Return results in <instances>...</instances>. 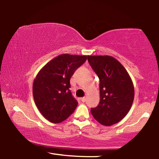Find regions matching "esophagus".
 I'll return each mask as SVG.
<instances>
[{"label":"esophagus","instance_id":"esophagus-1","mask_svg":"<svg viewBox=\"0 0 159 159\" xmlns=\"http://www.w3.org/2000/svg\"><path fill=\"white\" fill-rule=\"evenodd\" d=\"M80 99H81V101H82V102H85V101H86V98H85V97H82V98H80Z\"/></svg>","mask_w":159,"mask_h":159}]
</instances>
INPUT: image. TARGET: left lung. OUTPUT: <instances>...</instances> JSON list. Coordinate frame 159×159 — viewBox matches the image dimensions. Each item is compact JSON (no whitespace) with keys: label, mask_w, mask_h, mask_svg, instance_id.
<instances>
[{"label":"left lung","mask_w":159,"mask_h":159,"mask_svg":"<svg viewBox=\"0 0 159 159\" xmlns=\"http://www.w3.org/2000/svg\"><path fill=\"white\" fill-rule=\"evenodd\" d=\"M88 61L99 78L100 102L90 112L98 123L110 126L122 120L131 109L134 98L132 80L112 56L89 55Z\"/></svg>","instance_id":"obj_1"}]
</instances>
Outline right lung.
Wrapping results in <instances>:
<instances>
[{
    "label": "right lung",
    "instance_id": "obj_1",
    "mask_svg": "<svg viewBox=\"0 0 159 159\" xmlns=\"http://www.w3.org/2000/svg\"><path fill=\"white\" fill-rule=\"evenodd\" d=\"M87 60L86 55L63 54L48 62L39 71L33 84V95L39 112L47 120L59 123L77 108L70 79Z\"/></svg>",
    "mask_w": 159,
    "mask_h": 159
}]
</instances>
